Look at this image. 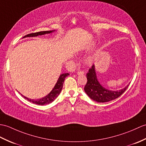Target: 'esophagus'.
I'll use <instances>...</instances> for the list:
<instances>
[{"instance_id": "1", "label": "esophagus", "mask_w": 146, "mask_h": 146, "mask_svg": "<svg viewBox=\"0 0 146 146\" xmlns=\"http://www.w3.org/2000/svg\"><path fill=\"white\" fill-rule=\"evenodd\" d=\"M84 74V72L83 71H79V72H77L78 75H83V74Z\"/></svg>"}]
</instances>
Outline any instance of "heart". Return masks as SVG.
I'll return each instance as SVG.
<instances>
[{
    "instance_id": "heart-1",
    "label": "heart",
    "mask_w": 146,
    "mask_h": 146,
    "mask_svg": "<svg viewBox=\"0 0 146 146\" xmlns=\"http://www.w3.org/2000/svg\"><path fill=\"white\" fill-rule=\"evenodd\" d=\"M94 45V43H91V45H90L88 48H92ZM96 57V53L91 54V55L86 56L85 60H84V62H85V63L87 65H91L93 63V62H94V60H95Z\"/></svg>"
}]
</instances>
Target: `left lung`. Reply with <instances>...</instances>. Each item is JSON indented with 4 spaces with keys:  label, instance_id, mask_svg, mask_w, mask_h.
Returning a JSON list of instances; mask_svg holds the SVG:
<instances>
[{
    "label": "left lung",
    "instance_id": "obj_1",
    "mask_svg": "<svg viewBox=\"0 0 146 146\" xmlns=\"http://www.w3.org/2000/svg\"><path fill=\"white\" fill-rule=\"evenodd\" d=\"M86 78L87 83L84 90L91 100L98 103L108 102L116 99L126 90L129 85L127 84L124 88L117 91L106 89L101 85L98 80L94 65L89 70L88 73L86 74Z\"/></svg>",
    "mask_w": 146,
    "mask_h": 146
}]
</instances>
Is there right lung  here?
<instances>
[{"mask_svg": "<svg viewBox=\"0 0 146 146\" xmlns=\"http://www.w3.org/2000/svg\"><path fill=\"white\" fill-rule=\"evenodd\" d=\"M55 31V30H50V31H42V32H39L36 33H30V34L27 35L25 36H23V38H26V37H35L38 35L49 34V33L54 32ZM69 74H70L69 73L61 74L58 78V79L57 80V82L56 83L55 85L52 89V90L51 91L50 93L47 94L46 96H44L42 98H40V99H37V100H32V99H29V98L24 96L23 95H22H22L23 98H25L26 100L29 101L30 102H32L33 103L38 104V105H45V104L52 103L60 94L61 91H62V90L63 88V83H64V81H65V78L68 76Z\"/></svg>", "mask_w": 146, "mask_h": 146, "instance_id": "add662e5", "label": "right lung"}]
</instances>
